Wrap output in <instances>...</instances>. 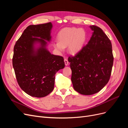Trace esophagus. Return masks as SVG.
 <instances>
[{
  "mask_svg": "<svg viewBox=\"0 0 128 128\" xmlns=\"http://www.w3.org/2000/svg\"><path fill=\"white\" fill-rule=\"evenodd\" d=\"M64 64L66 66H68V64H69V62L68 61V60L67 59H64Z\"/></svg>",
  "mask_w": 128,
  "mask_h": 128,
  "instance_id": "obj_1",
  "label": "esophagus"
}]
</instances>
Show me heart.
<instances>
[{
  "mask_svg": "<svg viewBox=\"0 0 128 128\" xmlns=\"http://www.w3.org/2000/svg\"><path fill=\"white\" fill-rule=\"evenodd\" d=\"M58 42L53 46L60 52L68 46V51L72 54H76L82 49L86 40V34L82 29L76 28H65L61 30L58 36Z\"/></svg>",
  "mask_w": 128,
  "mask_h": 128,
  "instance_id": "1",
  "label": "heart"
}]
</instances>
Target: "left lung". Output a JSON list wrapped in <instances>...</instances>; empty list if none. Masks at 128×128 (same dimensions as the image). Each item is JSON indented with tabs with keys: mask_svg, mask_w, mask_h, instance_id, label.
Masks as SVG:
<instances>
[{
	"mask_svg": "<svg viewBox=\"0 0 128 128\" xmlns=\"http://www.w3.org/2000/svg\"><path fill=\"white\" fill-rule=\"evenodd\" d=\"M90 28L94 32L88 43L68 59L74 88L84 95L96 94L106 86L114 60L109 38L99 27L93 25Z\"/></svg>",
	"mask_w": 128,
	"mask_h": 128,
	"instance_id": "left-lung-1",
	"label": "left lung"
}]
</instances>
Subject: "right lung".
<instances>
[{"instance_id": "1", "label": "right lung", "mask_w": 128, "mask_h": 128, "mask_svg": "<svg viewBox=\"0 0 128 128\" xmlns=\"http://www.w3.org/2000/svg\"><path fill=\"white\" fill-rule=\"evenodd\" d=\"M52 24L30 25L26 27L14 47L13 66L19 86L26 94L42 98L54 88L55 75L64 67V58L51 54L46 48L50 41ZM40 42L35 50L34 44Z\"/></svg>"}]
</instances>
